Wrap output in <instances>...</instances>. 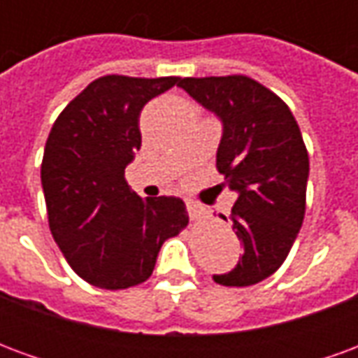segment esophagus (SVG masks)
Returning a JSON list of instances; mask_svg holds the SVG:
<instances>
[{"instance_id":"1","label":"esophagus","mask_w":358,"mask_h":358,"mask_svg":"<svg viewBox=\"0 0 358 358\" xmlns=\"http://www.w3.org/2000/svg\"><path fill=\"white\" fill-rule=\"evenodd\" d=\"M186 207H187V215H189V220H194L195 222V220H201V218L205 217V210H203L201 205L187 201Z\"/></svg>"}]
</instances>
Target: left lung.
I'll use <instances>...</instances> for the list:
<instances>
[{"label":"left lung","mask_w":358,"mask_h":358,"mask_svg":"<svg viewBox=\"0 0 358 358\" xmlns=\"http://www.w3.org/2000/svg\"><path fill=\"white\" fill-rule=\"evenodd\" d=\"M178 86L222 120L217 169L222 186L238 192L228 220L243 253L236 268L213 278L253 285L282 266L305 218L308 153L299 124L274 92L245 74L182 78Z\"/></svg>","instance_id":"1"}]
</instances>
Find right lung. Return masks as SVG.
Masks as SVG:
<instances>
[{
  "label": "right lung",
  "instance_id": "1",
  "mask_svg": "<svg viewBox=\"0 0 358 358\" xmlns=\"http://www.w3.org/2000/svg\"><path fill=\"white\" fill-rule=\"evenodd\" d=\"M178 84V76H101L61 110L45 141L42 187L50 230L71 268L95 287L145 282L164 240L189 222L182 199L143 201L124 178L141 148V109Z\"/></svg>",
  "mask_w": 358,
  "mask_h": 358
}]
</instances>
